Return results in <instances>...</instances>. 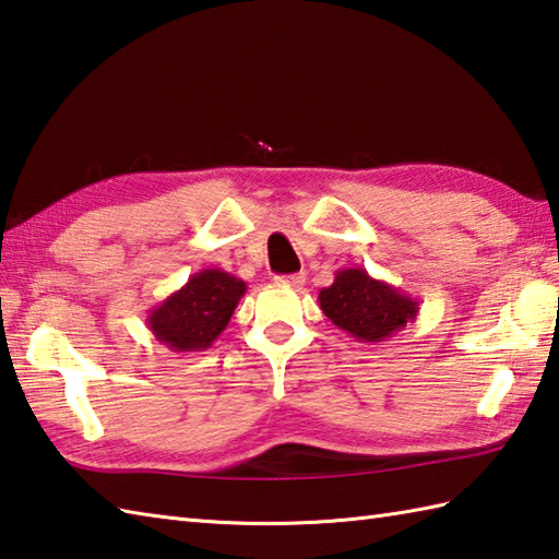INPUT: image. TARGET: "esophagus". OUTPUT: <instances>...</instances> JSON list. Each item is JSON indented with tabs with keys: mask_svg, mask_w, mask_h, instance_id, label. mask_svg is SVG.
<instances>
[{
	"mask_svg": "<svg viewBox=\"0 0 559 559\" xmlns=\"http://www.w3.org/2000/svg\"><path fill=\"white\" fill-rule=\"evenodd\" d=\"M277 282H280V284H287V287H304L306 275H304V272H294V275H282V277H277Z\"/></svg>",
	"mask_w": 559,
	"mask_h": 559,
	"instance_id": "esophagus-1",
	"label": "esophagus"
}]
</instances>
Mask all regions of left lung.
I'll use <instances>...</instances> for the list:
<instances>
[{
    "mask_svg": "<svg viewBox=\"0 0 559 559\" xmlns=\"http://www.w3.org/2000/svg\"><path fill=\"white\" fill-rule=\"evenodd\" d=\"M318 301L334 325L356 342L368 344L384 342L418 316L416 299L388 282L370 277L364 267L334 272V282L320 289Z\"/></svg>",
    "mask_w": 559,
    "mask_h": 559,
    "instance_id": "8db88e82",
    "label": "left lung"
}]
</instances>
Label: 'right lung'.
Here are the masks:
<instances>
[{"mask_svg":"<svg viewBox=\"0 0 559 559\" xmlns=\"http://www.w3.org/2000/svg\"><path fill=\"white\" fill-rule=\"evenodd\" d=\"M246 282L219 267L195 272L181 289L147 311V330L171 352L210 349L229 325Z\"/></svg>","mask_w":559,"mask_h":559,"instance_id":"add662e5","label":"right lung"}]
</instances>
